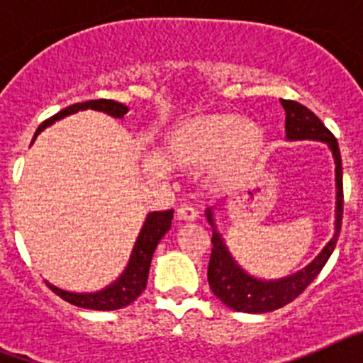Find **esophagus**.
<instances>
[{
  "instance_id": "esophagus-1",
  "label": "esophagus",
  "mask_w": 363,
  "mask_h": 363,
  "mask_svg": "<svg viewBox=\"0 0 363 363\" xmlns=\"http://www.w3.org/2000/svg\"><path fill=\"white\" fill-rule=\"evenodd\" d=\"M176 216H178L179 220L192 221V220H196L198 213H196V209L192 207V205L182 203V205H178V209H176Z\"/></svg>"
}]
</instances>
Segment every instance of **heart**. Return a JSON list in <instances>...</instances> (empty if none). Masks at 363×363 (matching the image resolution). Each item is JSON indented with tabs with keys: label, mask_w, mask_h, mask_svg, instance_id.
Wrapping results in <instances>:
<instances>
[{
	"label": "heart",
	"mask_w": 363,
	"mask_h": 363,
	"mask_svg": "<svg viewBox=\"0 0 363 363\" xmlns=\"http://www.w3.org/2000/svg\"><path fill=\"white\" fill-rule=\"evenodd\" d=\"M264 143L262 130L252 123H242L233 114H211L185 125L174 140L179 162L198 165L220 156V171L227 176L245 172Z\"/></svg>",
	"instance_id": "1"
}]
</instances>
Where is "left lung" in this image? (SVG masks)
<instances>
[{
    "label": "left lung",
    "mask_w": 363,
    "mask_h": 363,
    "mask_svg": "<svg viewBox=\"0 0 363 363\" xmlns=\"http://www.w3.org/2000/svg\"><path fill=\"white\" fill-rule=\"evenodd\" d=\"M281 107L285 108V136L289 142L296 140H316L329 145L336 165V221L335 234L331 242L327 243L316 258L307 267L294 272L291 277L280 280H259L243 271L234 258L230 256L221 234L213 229V251H211L209 269H207V280L214 296L220 298L221 303L240 313H269V311L280 309L289 301L300 296L309 287L311 281L318 277L323 265L327 264L329 256L333 255L342 229V214H344V185H342V158L336 138L320 121V118L303 107L298 101L280 99ZM207 220L214 227L213 211L207 209Z\"/></svg>",
    "instance_id": "left-lung-1"
}]
</instances>
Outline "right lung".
Segmentation results:
<instances>
[{"instance_id": "obj_1", "label": "right lung", "mask_w": 363, "mask_h": 363, "mask_svg": "<svg viewBox=\"0 0 363 363\" xmlns=\"http://www.w3.org/2000/svg\"><path fill=\"white\" fill-rule=\"evenodd\" d=\"M85 108L105 112V114H108L112 118H123L127 114V111H129L123 104H118L114 99H91V101H85V104L70 105V107L63 108L57 114H54L49 120H45L38 127L36 136L41 130L47 129L49 125H52L54 121L62 120V118L74 114V112L85 111ZM171 223L172 209L154 211V213L147 214L142 230H140L136 243H134L133 252H130L129 264H127V267H125V271L121 272L120 277L116 278V281H112L105 289L96 291V293H69V291L60 289V287L49 284V281H47V285H49L57 296L63 298L69 303H72V306L83 307V309L116 311L121 309V307H127L147 287V278H149V267L154 249L160 243V240L165 236L167 230L171 229Z\"/></svg>"}]
</instances>
